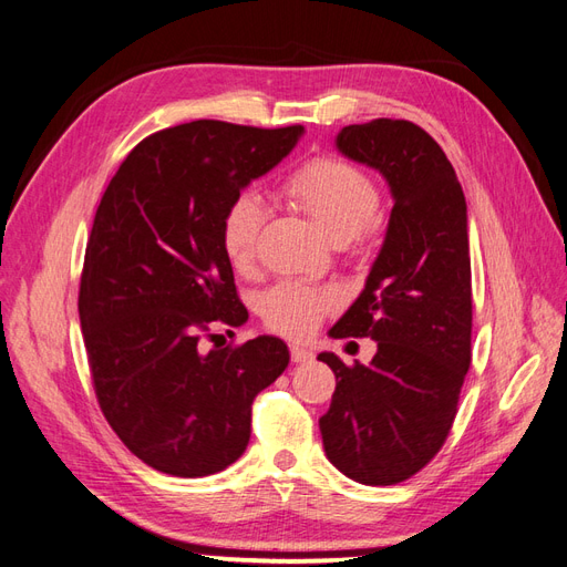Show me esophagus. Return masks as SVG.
Instances as JSON below:
<instances>
[{"label": "esophagus", "instance_id": "obj_1", "mask_svg": "<svg viewBox=\"0 0 567 567\" xmlns=\"http://www.w3.org/2000/svg\"><path fill=\"white\" fill-rule=\"evenodd\" d=\"M289 358H291V362H306L313 358V353L301 349V346H289Z\"/></svg>", "mask_w": 567, "mask_h": 567}]
</instances>
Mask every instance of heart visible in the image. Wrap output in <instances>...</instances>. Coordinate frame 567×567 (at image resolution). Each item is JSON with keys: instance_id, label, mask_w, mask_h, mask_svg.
<instances>
[{"instance_id": "b5f03b06", "label": "heart", "mask_w": 567, "mask_h": 567, "mask_svg": "<svg viewBox=\"0 0 567 567\" xmlns=\"http://www.w3.org/2000/svg\"><path fill=\"white\" fill-rule=\"evenodd\" d=\"M282 195L306 212L334 243H368L377 228L379 188L374 178L339 157H316L282 181ZM266 209L249 193L235 195L221 218V245L237 272L257 264ZM337 308L334 291L301 282H280L261 299L268 330L289 339H306Z\"/></svg>"}]
</instances>
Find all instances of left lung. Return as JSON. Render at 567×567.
Here are the masks:
<instances>
[{
    "mask_svg": "<svg viewBox=\"0 0 567 567\" xmlns=\"http://www.w3.org/2000/svg\"><path fill=\"white\" fill-rule=\"evenodd\" d=\"M337 148L379 169L395 203L362 295L332 330L374 339L377 355L370 364L318 355L339 379L320 433L346 476L395 485L445 445L471 364L466 197L441 145L414 122L349 124Z\"/></svg>",
    "mask_w": 567,
    "mask_h": 567,
    "instance_id": "1",
    "label": "left lung"
}]
</instances>
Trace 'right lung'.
Masks as SVG:
<instances>
[{
	"mask_svg": "<svg viewBox=\"0 0 567 567\" xmlns=\"http://www.w3.org/2000/svg\"><path fill=\"white\" fill-rule=\"evenodd\" d=\"M301 124L218 120L143 138L107 184L89 233L80 322L103 416L143 464L178 478L224 471L247 450L251 403L289 362L257 337L205 351L243 324L221 245L235 195L289 155Z\"/></svg>",
	"mask_w": 567,
	"mask_h": 567,
	"instance_id": "obj_1",
	"label": "right lung"
}]
</instances>
